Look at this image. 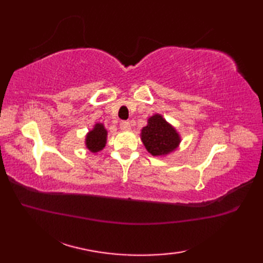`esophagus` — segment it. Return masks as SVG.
Returning <instances> with one entry per match:
<instances>
[{
    "instance_id": "1",
    "label": "esophagus",
    "mask_w": 263,
    "mask_h": 263,
    "mask_svg": "<svg viewBox=\"0 0 263 263\" xmlns=\"http://www.w3.org/2000/svg\"><path fill=\"white\" fill-rule=\"evenodd\" d=\"M120 127H121V130L126 131V130H130L131 125H130V123H128L127 121H122L121 124H120Z\"/></svg>"
}]
</instances>
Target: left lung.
Here are the masks:
<instances>
[{
  "mask_svg": "<svg viewBox=\"0 0 263 263\" xmlns=\"http://www.w3.org/2000/svg\"><path fill=\"white\" fill-rule=\"evenodd\" d=\"M141 140L153 156H165L178 147L181 138L163 116L155 114L149 117L147 126L141 130Z\"/></svg>",
  "mask_w": 263,
  "mask_h": 263,
  "instance_id": "1",
  "label": "left lung"
}]
</instances>
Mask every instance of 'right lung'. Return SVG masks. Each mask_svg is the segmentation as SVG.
I'll return each mask as SVG.
<instances>
[{
    "label": "right lung",
    "mask_w": 263,
    "mask_h": 263,
    "mask_svg": "<svg viewBox=\"0 0 263 263\" xmlns=\"http://www.w3.org/2000/svg\"><path fill=\"white\" fill-rule=\"evenodd\" d=\"M107 131L102 123H97L92 130L86 136V146L91 153H98L106 144Z\"/></svg>",
    "instance_id": "1"
}]
</instances>
